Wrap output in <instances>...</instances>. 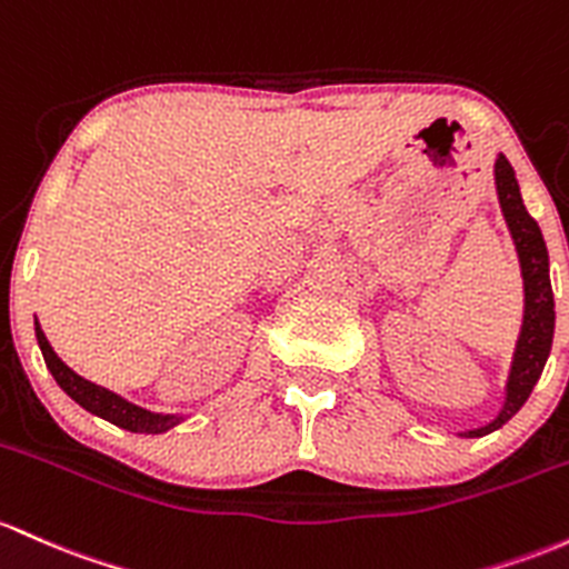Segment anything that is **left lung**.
Here are the masks:
<instances>
[{"label":"left lung","mask_w":569,"mask_h":569,"mask_svg":"<svg viewBox=\"0 0 569 569\" xmlns=\"http://www.w3.org/2000/svg\"><path fill=\"white\" fill-rule=\"evenodd\" d=\"M495 183L497 199L502 208L505 223H508L510 237L516 242L518 264H521L523 278V323L521 335H518L513 365H510L508 386H505V405L499 416L491 423L480 429L461 432L465 437H483L495 429L508 423L521 405L532 395L535 383L542 376L548 353H551L553 342V291H551V274H548V248L542 240V232L532 216L523 208L521 191H518V180L510 161L502 153L495 161Z\"/></svg>","instance_id":"8db88e82"}]
</instances>
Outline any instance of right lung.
Wrapping results in <instances>:
<instances>
[{"instance_id":"right-lung-1","label":"right lung","mask_w":569,"mask_h":569,"mask_svg":"<svg viewBox=\"0 0 569 569\" xmlns=\"http://www.w3.org/2000/svg\"><path fill=\"white\" fill-rule=\"evenodd\" d=\"M34 335L37 342H40L42 359H46L48 370L56 378V383L70 395L80 408H86L89 413L104 418V421L116 423V427L129 429V432H140V435H161L167 429H172L174 423L183 421V416H161V413H151V410L140 408V405H132L129 399L112 395V391L102 389V386L91 383V380L80 378L78 372L70 370L64 361L56 356V351L48 342L46 332L40 329V323L34 321Z\"/></svg>"}]
</instances>
